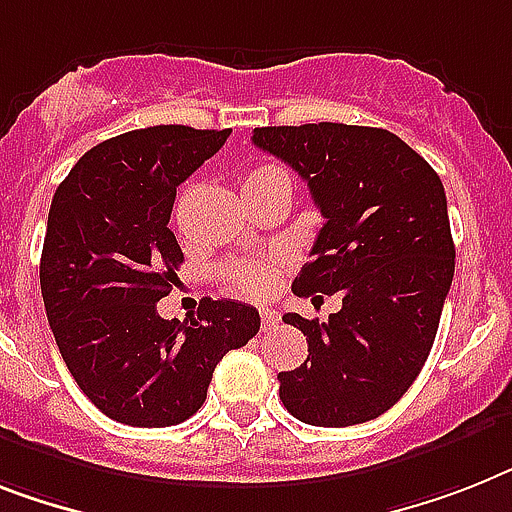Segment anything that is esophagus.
Returning <instances> with one entry per match:
<instances>
[{"mask_svg":"<svg viewBox=\"0 0 512 512\" xmlns=\"http://www.w3.org/2000/svg\"><path fill=\"white\" fill-rule=\"evenodd\" d=\"M277 324H280V311H274V308H261V327L274 329Z\"/></svg>","mask_w":512,"mask_h":512,"instance_id":"obj_1","label":"esophagus"}]
</instances>
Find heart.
I'll return each instance as SVG.
<instances>
[{"instance_id": "obj_1", "label": "heart", "mask_w": 512, "mask_h": 512, "mask_svg": "<svg viewBox=\"0 0 512 512\" xmlns=\"http://www.w3.org/2000/svg\"><path fill=\"white\" fill-rule=\"evenodd\" d=\"M280 175L277 167H253V170L246 172L243 177V188H251V185L261 183L266 177H274ZM280 259H272V261H243V264H235L230 269V282L238 287L240 293H248V295H266L272 293L277 280H280Z\"/></svg>"}]
</instances>
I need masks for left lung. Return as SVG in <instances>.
Returning a JSON list of instances; mask_svg holds the SVG:
<instances>
[{
  "label": "left lung",
  "mask_w": 512,
  "mask_h": 512,
  "mask_svg": "<svg viewBox=\"0 0 512 512\" xmlns=\"http://www.w3.org/2000/svg\"><path fill=\"white\" fill-rule=\"evenodd\" d=\"M253 146L290 164L324 217L293 293H342L327 322L282 316L306 335L308 358L280 371V400L311 426L371 421L416 382L450 293L455 246L442 180L382 128H256Z\"/></svg>",
  "instance_id": "left-lung-1"
}]
</instances>
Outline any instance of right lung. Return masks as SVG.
<instances>
[{"mask_svg":"<svg viewBox=\"0 0 512 512\" xmlns=\"http://www.w3.org/2000/svg\"><path fill=\"white\" fill-rule=\"evenodd\" d=\"M227 130L154 125L99 143L59 183L41 251V295L62 361L104 416L172 426L204 405L225 353L261 327L248 303H198L162 319L183 251L170 230L177 185Z\"/></svg>","mask_w":512,"mask_h":512,"instance_id":"obj_1","label":"right lung"}]
</instances>
